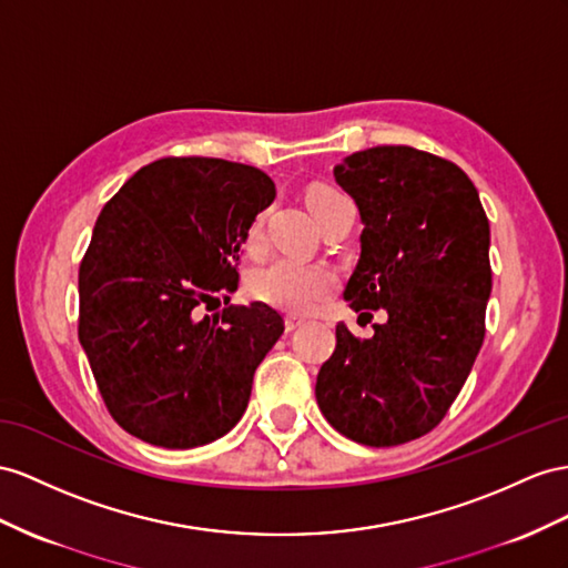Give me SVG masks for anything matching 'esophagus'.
I'll use <instances>...</instances> for the list:
<instances>
[{
    "label": "esophagus",
    "instance_id": "obj_1",
    "mask_svg": "<svg viewBox=\"0 0 568 568\" xmlns=\"http://www.w3.org/2000/svg\"><path fill=\"white\" fill-rule=\"evenodd\" d=\"M304 324L302 316H285V331H295Z\"/></svg>",
    "mask_w": 568,
    "mask_h": 568
}]
</instances>
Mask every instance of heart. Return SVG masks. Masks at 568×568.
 Returning <instances> with one entry per match:
<instances>
[{"label":"heart","mask_w":568,"mask_h":568,"mask_svg":"<svg viewBox=\"0 0 568 568\" xmlns=\"http://www.w3.org/2000/svg\"><path fill=\"white\" fill-rule=\"evenodd\" d=\"M336 196H341L336 189H328V186L314 189L310 194V206L314 215L326 201ZM264 223H266V213H258L256 221L250 227L246 244L250 246L261 244V237H264ZM333 287H336V275H333L331 268L322 264H307V261L295 258V256L273 258L268 264L254 268L250 273V278H246V293H250L254 300L271 304L275 310L295 312V314L314 310Z\"/></svg>","instance_id":"heart-1"}]
</instances>
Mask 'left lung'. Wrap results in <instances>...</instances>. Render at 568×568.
Here are the masks:
<instances>
[{"instance_id":"1","label":"left lung","mask_w":568,"mask_h":568,"mask_svg":"<svg viewBox=\"0 0 568 568\" xmlns=\"http://www.w3.org/2000/svg\"><path fill=\"white\" fill-rule=\"evenodd\" d=\"M333 174L365 225L343 297L388 318L367 341L336 326L316 403L347 439L398 446L442 423L483 347L489 221L468 174L410 145L357 151Z\"/></svg>"}]
</instances>
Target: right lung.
Masks as SVG:
<instances>
[{"label": "right lung", "instance_id": "right-lung-1", "mask_svg": "<svg viewBox=\"0 0 568 568\" xmlns=\"http://www.w3.org/2000/svg\"><path fill=\"white\" fill-rule=\"evenodd\" d=\"M273 199L258 168L160 158L100 211L79 268V341L114 423L136 439L194 448L244 415L283 316L264 302L201 307L237 290L242 242Z\"/></svg>", "mask_w": 568, "mask_h": 568}]
</instances>
